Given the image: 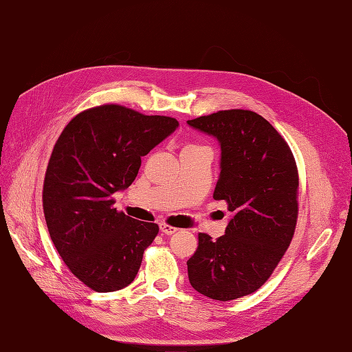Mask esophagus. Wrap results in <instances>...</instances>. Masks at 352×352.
Returning a JSON list of instances; mask_svg holds the SVG:
<instances>
[{"label":"esophagus","mask_w":352,"mask_h":352,"mask_svg":"<svg viewBox=\"0 0 352 352\" xmlns=\"http://www.w3.org/2000/svg\"><path fill=\"white\" fill-rule=\"evenodd\" d=\"M160 230H162L163 235H173V233H176L179 229L166 225V223H162V225H160Z\"/></svg>","instance_id":"obj_1"}]
</instances>
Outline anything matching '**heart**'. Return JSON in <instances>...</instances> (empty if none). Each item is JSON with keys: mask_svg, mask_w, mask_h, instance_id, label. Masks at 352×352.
<instances>
[{"mask_svg": "<svg viewBox=\"0 0 352 352\" xmlns=\"http://www.w3.org/2000/svg\"><path fill=\"white\" fill-rule=\"evenodd\" d=\"M188 146H197V145H188Z\"/></svg>", "mask_w": 352, "mask_h": 352, "instance_id": "1", "label": "heart"}]
</instances>
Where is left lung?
<instances>
[{"mask_svg":"<svg viewBox=\"0 0 352 352\" xmlns=\"http://www.w3.org/2000/svg\"><path fill=\"white\" fill-rule=\"evenodd\" d=\"M188 124L219 140L221 172L212 198L232 212L223 236L212 241L198 233L188 278L199 294L232 301L260 289L289 247L298 220V168L289 145L257 113L221 110Z\"/></svg>","mask_w":352,"mask_h":352,"instance_id":"1","label":"left lung"}]
</instances>
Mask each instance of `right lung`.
<instances>
[{
	"label": "right lung",
	"mask_w": 352,
	"mask_h": 352,
	"mask_svg": "<svg viewBox=\"0 0 352 352\" xmlns=\"http://www.w3.org/2000/svg\"><path fill=\"white\" fill-rule=\"evenodd\" d=\"M177 126L173 117L102 104L74 116L52 148L42 188L48 232L92 291L123 289L138 274L158 225L117 211L113 194L132 185L141 158Z\"/></svg>",
	"instance_id": "add662e5"
}]
</instances>
